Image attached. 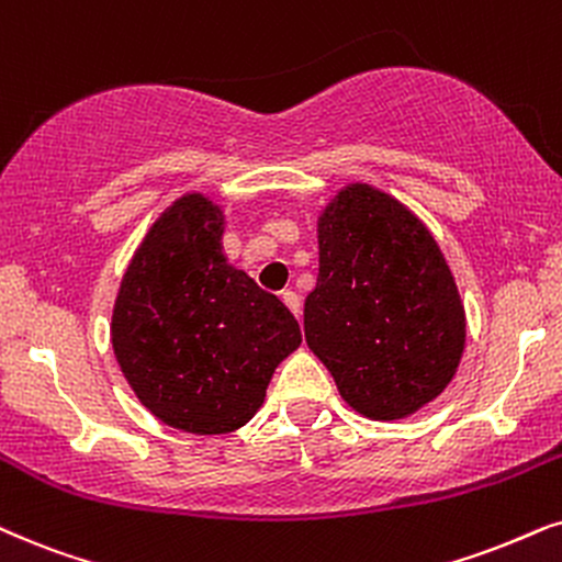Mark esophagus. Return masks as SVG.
Segmentation results:
<instances>
[{
    "label": "esophagus",
    "mask_w": 562,
    "mask_h": 562,
    "mask_svg": "<svg viewBox=\"0 0 562 562\" xmlns=\"http://www.w3.org/2000/svg\"><path fill=\"white\" fill-rule=\"evenodd\" d=\"M281 299H283V304H286V307L294 312V317H299L302 315V299H299V294L296 291H291V289H286L281 294Z\"/></svg>",
    "instance_id": "esophagus-1"
}]
</instances>
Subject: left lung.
Instances as JSON below:
<instances>
[{"label": "left lung", "mask_w": 562, "mask_h": 562, "mask_svg": "<svg viewBox=\"0 0 562 562\" xmlns=\"http://www.w3.org/2000/svg\"><path fill=\"white\" fill-rule=\"evenodd\" d=\"M317 286L304 338L353 411L405 418L441 395L464 351V307L418 216L371 186H348L319 216Z\"/></svg>", "instance_id": "8db88e82"}]
</instances>
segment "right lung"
<instances>
[{
  "mask_svg": "<svg viewBox=\"0 0 562 562\" xmlns=\"http://www.w3.org/2000/svg\"><path fill=\"white\" fill-rule=\"evenodd\" d=\"M224 216L201 193L175 201L138 247L113 310V351L142 405L188 434H227L263 405L302 333L222 250Z\"/></svg>",
  "mask_w": 562,
  "mask_h": 562,
  "instance_id": "1",
  "label": "right lung"
}]
</instances>
